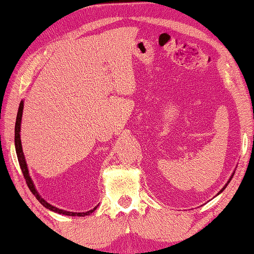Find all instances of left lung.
I'll return each instance as SVG.
<instances>
[{"label":"left lung","instance_id":"8db88e82","mask_svg":"<svg viewBox=\"0 0 254 254\" xmlns=\"http://www.w3.org/2000/svg\"><path fill=\"white\" fill-rule=\"evenodd\" d=\"M232 178H233V176H232V177H230V179H229V181H230V180H232ZM229 181H228V183H227V184H226V186H225L224 188H222V189H221V190H220V192H221L222 190H224V189H225V188L227 187V185H228V184H229Z\"/></svg>","mask_w":254,"mask_h":254}]
</instances>
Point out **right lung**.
Returning <instances> with one entry per match:
<instances>
[{"label": "right lung", "instance_id": "obj_1", "mask_svg": "<svg viewBox=\"0 0 254 254\" xmlns=\"http://www.w3.org/2000/svg\"><path fill=\"white\" fill-rule=\"evenodd\" d=\"M22 109H24V101L21 100L20 101V105H19V108H18V114H17V120H16V127H14V146H16V153H17L19 165H20L22 175H24V178H25V180H26V184H27V186L30 189V191L33 192L34 196H35V197L37 198V200H39V202L42 204L43 206H45L49 210L57 212V213H59V214L70 215V217H85V215L92 213V212L96 210L97 206L94 207V209L90 210V211H86V212H69V211H66V210L58 209V207L51 205V204H49L44 198L41 197V195L39 194V192H37V190L35 189V186H34L33 181H32V179H30V177H29L27 163H26L24 153H22L21 140H20V123H21Z\"/></svg>", "mask_w": 254, "mask_h": 254}]
</instances>
